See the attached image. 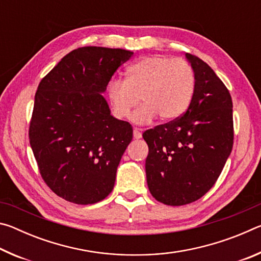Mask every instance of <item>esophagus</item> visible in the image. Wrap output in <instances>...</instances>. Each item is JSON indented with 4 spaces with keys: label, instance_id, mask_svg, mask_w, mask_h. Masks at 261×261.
Returning a JSON list of instances; mask_svg holds the SVG:
<instances>
[{
    "label": "esophagus",
    "instance_id": "esophagus-1",
    "mask_svg": "<svg viewBox=\"0 0 261 261\" xmlns=\"http://www.w3.org/2000/svg\"><path fill=\"white\" fill-rule=\"evenodd\" d=\"M134 137L136 139L141 138V132H140L139 129H137V127H135V129H134Z\"/></svg>",
    "mask_w": 261,
    "mask_h": 261
}]
</instances>
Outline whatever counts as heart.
<instances>
[{
  "label": "heart",
  "mask_w": 261,
  "mask_h": 261,
  "mask_svg": "<svg viewBox=\"0 0 261 261\" xmlns=\"http://www.w3.org/2000/svg\"><path fill=\"white\" fill-rule=\"evenodd\" d=\"M196 76L191 65L182 59L152 55L140 59L126 69L125 79L112 78L107 96L113 115L118 120L131 115L136 124H148L156 116L162 122L179 118L191 103Z\"/></svg>",
  "instance_id": "b5f03b06"
}]
</instances>
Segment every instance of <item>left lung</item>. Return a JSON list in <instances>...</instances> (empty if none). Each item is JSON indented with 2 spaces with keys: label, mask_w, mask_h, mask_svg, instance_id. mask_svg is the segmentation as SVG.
Here are the masks:
<instances>
[{
  "label": "left lung",
  "mask_w": 261,
  "mask_h": 261,
  "mask_svg": "<svg viewBox=\"0 0 261 261\" xmlns=\"http://www.w3.org/2000/svg\"><path fill=\"white\" fill-rule=\"evenodd\" d=\"M196 76L191 103L182 116L145 131L149 192L165 205L199 199L218 180L233 144L232 101L208 64L187 53Z\"/></svg>",
  "instance_id": "obj_1"
}]
</instances>
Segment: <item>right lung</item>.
<instances>
[{"instance_id":"right-lung-1","label":"right lung","mask_w":261,"mask_h":261,"mask_svg":"<svg viewBox=\"0 0 261 261\" xmlns=\"http://www.w3.org/2000/svg\"><path fill=\"white\" fill-rule=\"evenodd\" d=\"M132 55L120 48H77L38 86L29 129L31 147L45 183L73 204H95L114 189L132 126L110 115L102 93Z\"/></svg>"}]
</instances>
